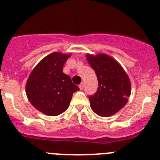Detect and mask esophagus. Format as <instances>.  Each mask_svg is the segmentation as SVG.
Segmentation results:
<instances>
[{"label": "esophagus", "mask_w": 160, "mask_h": 160, "mask_svg": "<svg viewBox=\"0 0 160 160\" xmlns=\"http://www.w3.org/2000/svg\"><path fill=\"white\" fill-rule=\"evenodd\" d=\"M83 87H84V83L82 82L81 84L79 85V88H80V90H82Z\"/></svg>", "instance_id": "esophagus-1"}]
</instances>
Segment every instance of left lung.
I'll list each match as a JSON object with an SVG mask.
<instances>
[{
	"instance_id": "left-lung-1",
	"label": "left lung",
	"mask_w": 160,
	"mask_h": 160,
	"mask_svg": "<svg viewBox=\"0 0 160 160\" xmlns=\"http://www.w3.org/2000/svg\"><path fill=\"white\" fill-rule=\"evenodd\" d=\"M87 59L98 82L95 94L89 96L90 107L99 116H111L127 104L131 95L128 75L117 61L105 53L87 54Z\"/></svg>"
}]
</instances>
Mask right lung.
I'll return each mask as SVG.
<instances>
[{"instance_id": "1", "label": "right lung", "mask_w": 160, "mask_h": 160, "mask_svg": "<svg viewBox=\"0 0 160 160\" xmlns=\"http://www.w3.org/2000/svg\"><path fill=\"white\" fill-rule=\"evenodd\" d=\"M70 54L54 52L44 58L32 70L25 86L28 99L37 110L57 116L67 110L73 93L79 87L62 68Z\"/></svg>"}]
</instances>
